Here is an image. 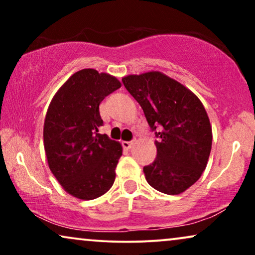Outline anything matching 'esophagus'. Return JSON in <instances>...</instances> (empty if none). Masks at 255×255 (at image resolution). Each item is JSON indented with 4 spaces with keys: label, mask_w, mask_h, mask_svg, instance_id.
<instances>
[{
    "label": "esophagus",
    "mask_w": 255,
    "mask_h": 255,
    "mask_svg": "<svg viewBox=\"0 0 255 255\" xmlns=\"http://www.w3.org/2000/svg\"><path fill=\"white\" fill-rule=\"evenodd\" d=\"M134 142L133 141H123V147L125 149H130L132 146H133Z\"/></svg>",
    "instance_id": "esophagus-1"
}]
</instances>
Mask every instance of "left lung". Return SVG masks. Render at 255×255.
Here are the masks:
<instances>
[{
  "label": "left lung",
  "instance_id": "obj_1",
  "mask_svg": "<svg viewBox=\"0 0 255 255\" xmlns=\"http://www.w3.org/2000/svg\"><path fill=\"white\" fill-rule=\"evenodd\" d=\"M155 131L156 158L144 167L148 184L167 195H179L203 174L211 152L212 128L195 94L161 72L122 79Z\"/></svg>",
  "mask_w": 255,
  "mask_h": 255
}]
</instances>
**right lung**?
<instances>
[{
  "label": "right lung",
  "mask_w": 255,
  "mask_h": 255,
  "mask_svg": "<svg viewBox=\"0 0 255 255\" xmlns=\"http://www.w3.org/2000/svg\"><path fill=\"white\" fill-rule=\"evenodd\" d=\"M122 83L115 76L86 68L62 85L48 106L44 122L47 163L65 191L94 200L113 187L123 148L107 134L100 104Z\"/></svg>",
  "instance_id": "add662e5"
}]
</instances>
